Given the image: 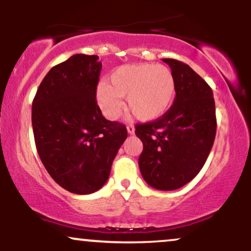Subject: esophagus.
<instances>
[{"mask_svg": "<svg viewBox=\"0 0 251 251\" xmlns=\"http://www.w3.org/2000/svg\"><path fill=\"white\" fill-rule=\"evenodd\" d=\"M134 131H135V128H134L133 125H131V124H129V125H127L128 134H134Z\"/></svg>", "mask_w": 251, "mask_h": 251, "instance_id": "1", "label": "esophagus"}]
</instances>
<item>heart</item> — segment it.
I'll list each match as a JSON object with an SVG mask.
<instances>
[{
	"instance_id": "1",
	"label": "heart",
	"mask_w": 251,
	"mask_h": 251,
	"mask_svg": "<svg viewBox=\"0 0 251 251\" xmlns=\"http://www.w3.org/2000/svg\"><path fill=\"white\" fill-rule=\"evenodd\" d=\"M176 94V80L164 65L135 63L117 68L109 74L107 83L100 85L97 99L109 119H117L123 109L120 98L126 97L127 108L137 119L153 122L163 117Z\"/></svg>"
}]
</instances>
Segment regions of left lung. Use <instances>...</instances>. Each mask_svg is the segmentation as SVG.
<instances>
[{"label": "left lung", "mask_w": 251, "mask_h": 251, "mask_svg": "<svg viewBox=\"0 0 251 251\" xmlns=\"http://www.w3.org/2000/svg\"><path fill=\"white\" fill-rule=\"evenodd\" d=\"M176 80V98L163 117L135 125L143 142L139 169L152 188L179 189L192 180L215 142L216 109L212 89L186 63L163 59Z\"/></svg>", "instance_id": "8db88e82"}]
</instances>
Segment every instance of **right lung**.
<instances>
[{"label": "right lung", "instance_id": "add662e5", "mask_svg": "<svg viewBox=\"0 0 251 251\" xmlns=\"http://www.w3.org/2000/svg\"><path fill=\"white\" fill-rule=\"evenodd\" d=\"M98 59L75 54L54 66L31 106L34 139L43 166L61 188L76 195L102 188L127 138L125 125L106 119L97 103L101 71Z\"/></svg>", "mask_w": 251, "mask_h": 251}]
</instances>
